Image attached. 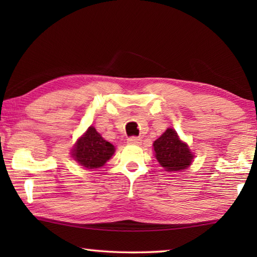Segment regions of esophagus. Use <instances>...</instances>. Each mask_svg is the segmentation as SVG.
I'll use <instances>...</instances> for the list:
<instances>
[{"mask_svg": "<svg viewBox=\"0 0 257 257\" xmlns=\"http://www.w3.org/2000/svg\"><path fill=\"white\" fill-rule=\"evenodd\" d=\"M128 143L129 144H134V145H139L142 143V139L139 137H130L128 138Z\"/></svg>", "mask_w": 257, "mask_h": 257, "instance_id": "34e87169", "label": "esophagus"}]
</instances>
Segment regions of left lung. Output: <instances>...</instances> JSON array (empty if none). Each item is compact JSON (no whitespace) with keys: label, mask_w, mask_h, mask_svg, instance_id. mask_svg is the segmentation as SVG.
I'll return each mask as SVG.
<instances>
[{"label":"left lung","mask_w":257,"mask_h":257,"mask_svg":"<svg viewBox=\"0 0 257 257\" xmlns=\"http://www.w3.org/2000/svg\"><path fill=\"white\" fill-rule=\"evenodd\" d=\"M155 158L165 171L176 172L189 168L194 154L188 145L180 141L175 129L168 128L153 143Z\"/></svg>","instance_id":"left-lung-1"}]
</instances>
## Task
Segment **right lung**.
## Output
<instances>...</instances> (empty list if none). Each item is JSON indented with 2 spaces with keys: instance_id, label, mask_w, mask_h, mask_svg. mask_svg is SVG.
I'll return each instance as SVG.
<instances>
[{
  "instance_id": "right-lung-1",
  "label": "right lung",
  "mask_w": 257,
  "mask_h": 257,
  "mask_svg": "<svg viewBox=\"0 0 257 257\" xmlns=\"http://www.w3.org/2000/svg\"><path fill=\"white\" fill-rule=\"evenodd\" d=\"M114 146L106 142L93 125L78 139L71 151V155L79 165L86 169L103 167L114 154Z\"/></svg>"
}]
</instances>
